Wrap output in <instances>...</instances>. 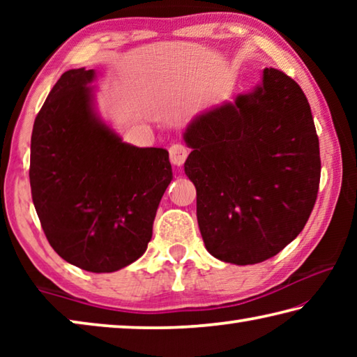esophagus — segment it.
I'll list each match as a JSON object with an SVG mask.
<instances>
[{
  "instance_id": "34e87169",
  "label": "esophagus",
  "mask_w": 357,
  "mask_h": 357,
  "mask_svg": "<svg viewBox=\"0 0 357 357\" xmlns=\"http://www.w3.org/2000/svg\"><path fill=\"white\" fill-rule=\"evenodd\" d=\"M168 153H170L172 164L181 167L185 162L187 155H189V149H187L184 144L176 143V144H172L170 149H168Z\"/></svg>"
}]
</instances>
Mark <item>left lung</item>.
I'll return each instance as SVG.
<instances>
[{"instance_id":"obj_1","label":"left lung","mask_w":357,"mask_h":357,"mask_svg":"<svg viewBox=\"0 0 357 357\" xmlns=\"http://www.w3.org/2000/svg\"><path fill=\"white\" fill-rule=\"evenodd\" d=\"M184 172L197 189L208 252L239 266L261 263L291 243L317 202L319 142L305 94L282 70L187 126Z\"/></svg>"}]
</instances>
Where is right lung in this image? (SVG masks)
Masks as SVG:
<instances>
[{"instance_id":"1","label":"right lung","mask_w":357,"mask_h":357,"mask_svg":"<svg viewBox=\"0 0 357 357\" xmlns=\"http://www.w3.org/2000/svg\"><path fill=\"white\" fill-rule=\"evenodd\" d=\"M93 69H70L47 96L31 135L36 213L59 257L114 273L146 252L173 173L164 148L124 143L94 110Z\"/></svg>"}]
</instances>
